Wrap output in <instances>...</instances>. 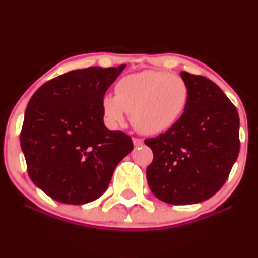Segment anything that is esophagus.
<instances>
[{
  "instance_id": "1",
  "label": "esophagus",
  "mask_w": 258,
  "mask_h": 258,
  "mask_svg": "<svg viewBox=\"0 0 258 258\" xmlns=\"http://www.w3.org/2000/svg\"><path fill=\"white\" fill-rule=\"evenodd\" d=\"M132 141H133V144H135L136 147H139V146H142V144H143V139H141V138H132Z\"/></svg>"
}]
</instances>
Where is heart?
<instances>
[{"label": "heart", "instance_id": "obj_1", "mask_svg": "<svg viewBox=\"0 0 258 258\" xmlns=\"http://www.w3.org/2000/svg\"><path fill=\"white\" fill-rule=\"evenodd\" d=\"M189 99L186 82L165 72H144L123 76L115 85V97L102 98V110L111 125H122L125 112L144 135L171 128L180 119Z\"/></svg>", "mask_w": 258, "mask_h": 258}]
</instances>
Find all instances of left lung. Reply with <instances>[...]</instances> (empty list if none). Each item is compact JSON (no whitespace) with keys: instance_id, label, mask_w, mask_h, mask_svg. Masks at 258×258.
<instances>
[{"instance_id":"1","label":"left lung","mask_w":258,"mask_h":258,"mask_svg":"<svg viewBox=\"0 0 258 258\" xmlns=\"http://www.w3.org/2000/svg\"><path fill=\"white\" fill-rule=\"evenodd\" d=\"M180 76L189 88L188 104L171 128L144 141L154 154L147 180L158 199L190 205L226 183L240 150L239 115L211 80L186 72Z\"/></svg>"}]
</instances>
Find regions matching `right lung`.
<instances>
[{"instance_id": "1", "label": "right lung", "mask_w": 258, "mask_h": 258, "mask_svg": "<svg viewBox=\"0 0 258 258\" xmlns=\"http://www.w3.org/2000/svg\"><path fill=\"white\" fill-rule=\"evenodd\" d=\"M123 69L73 70L47 81L29 100L20 146L31 180L52 199L73 205L98 199L133 149L130 136L103 121L102 98Z\"/></svg>"}]
</instances>
